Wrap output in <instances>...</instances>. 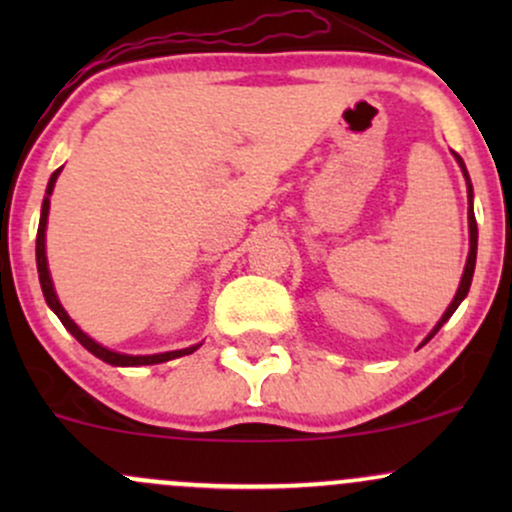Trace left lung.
I'll use <instances>...</instances> for the list:
<instances>
[{"label":"left lung","instance_id":"obj_1","mask_svg":"<svg viewBox=\"0 0 512 512\" xmlns=\"http://www.w3.org/2000/svg\"><path fill=\"white\" fill-rule=\"evenodd\" d=\"M455 158H457V163H460V168H462V173H464V180H467V195H469V257H467V264H464V274H462V281H460V289H457L455 298H452L450 308L445 310L443 317H440V322L436 325V330H433V332L426 337V342L433 337V334H436V332L440 330V327L445 325V322L450 320V315L455 313L457 305H460V303L464 301V296H467V293H469V286H472L474 264H477V219H474V209H472V182H469V173H467V168H464L462 158L457 156V154H455ZM426 342H424V344H426Z\"/></svg>","mask_w":512,"mask_h":512}]
</instances>
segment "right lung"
I'll list each match as a JSON object with an SVG mask.
<instances>
[{"mask_svg": "<svg viewBox=\"0 0 512 512\" xmlns=\"http://www.w3.org/2000/svg\"><path fill=\"white\" fill-rule=\"evenodd\" d=\"M62 168H57L55 173H52V178L48 182V197L43 199V211H40V226H38V238H35V260H38V276H40V289H43V296L45 301L52 310H55V315L60 317L62 325L67 327L69 332L74 334L76 342H79L84 349L91 351L93 356H98L101 361L110 363V366H151V363H166L170 358H178V356H187L192 354V351L199 349L197 346H190V349H180V351H168V354H154V356H127V354H117V351H110L101 346L98 342H93L88 334H84L79 330V327L74 325L72 317L64 313V308L57 301V293L52 289V279H50V272H48V257H45V226H48V211H50V195H52V187H55V180L57 175H60Z\"/></svg>", "mask_w": 512, "mask_h": 512, "instance_id": "obj_1", "label": "right lung"}]
</instances>
